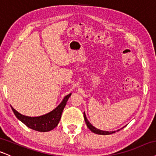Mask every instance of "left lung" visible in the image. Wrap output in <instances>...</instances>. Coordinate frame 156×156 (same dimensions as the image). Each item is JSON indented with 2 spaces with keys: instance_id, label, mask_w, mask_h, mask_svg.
Wrapping results in <instances>:
<instances>
[{
  "instance_id": "left-lung-1",
  "label": "left lung",
  "mask_w": 156,
  "mask_h": 156,
  "mask_svg": "<svg viewBox=\"0 0 156 156\" xmlns=\"http://www.w3.org/2000/svg\"><path fill=\"white\" fill-rule=\"evenodd\" d=\"M83 116H84V119H85V122L86 123V125H87L88 128H89L90 130L91 131V132L95 133V134H102V135H108V134H113V133L115 132V131H114V132H105V131H102V130H99V129L95 128L94 126H93L91 124V123H89V121H88L87 119H86V114L85 112H83ZM123 129V128H122ZM121 129H119L118 130V132L119 131L121 130Z\"/></svg>"
}]
</instances>
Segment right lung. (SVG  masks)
<instances>
[{"label": "right lung", "instance_id": "obj_1", "mask_svg": "<svg viewBox=\"0 0 156 156\" xmlns=\"http://www.w3.org/2000/svg\"><path fill=\"white\" fill-rule=\"evenodd\" d=\"M71 94L67 95L63 99L62 102L57 108H55L53 111L49 113L46 114L39 117H28L20 114L16 110H15L12 107V109L14 112V115L19 120H20L22 123H24L27 127L37 132H45L52 130L58 125L61 119L62 113L66 105L67 100L70 97Z\"/></svg>", "mask_w": 156, "mask_h": 156}]
</instances>
